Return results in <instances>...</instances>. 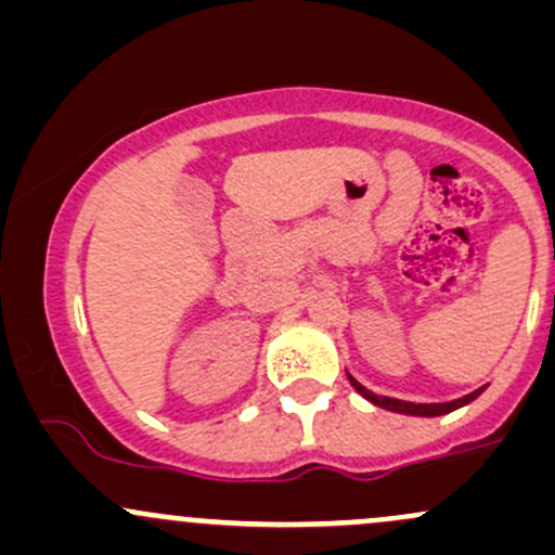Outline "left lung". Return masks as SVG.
I'll use <instances>...</instances> for the list:
<instances>
[{"instance_id":"8db88e82","label":"left lung","mask_w":555,"mask_h":555,"mask_svg":"<svg viewBox=\"0 0 555 555\" xmlns=\"http://www.w3.org/2000/svg\"><path fill=\"white\" fill-rule=\"evenodd\" d=\"M347 375H349V384L354 386V389L360 391L362 397H365V399H371L373 404H378V408H384V410H391V413H404V415H423V418H434V415H444V413H452V410H457V408H463V404L474 402V399L479 397L481 391H485V386H481V389L470 391V395L461 397V399H452V402H404V399H397V397H384V395H375V391L367 389V386H362L360 380L354 378V375H351V373H347Z\"/></svg>"}]
</instances>
